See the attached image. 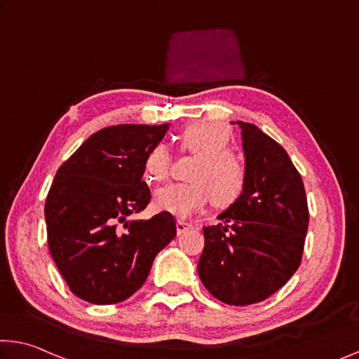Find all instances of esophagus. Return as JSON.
Masks as SVG:
<instances>
[{
  "label": "esophagus",
  "mask_w": 359,
  "mask_h": 359,
  "mask_svg": "<svg viewBox=\"0 0 359 359\" xmlns=\"http://www.w3.org/2000/svg\"><path fill=\"white\" fill-rule=\"evenodd\" d=\"M175 229H177V235H184L185 231H189V230L193 229V225L189 224V222L177 220V222H175Z\"/></svg>",
  "instance_id": "obj_1"
}]
</instances>
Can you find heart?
I'll list each match as a JSON object with an SVG mask.
<instances>
[{"mask_svg": "<svg viewBox=\"0 0 359 359\" xmlns=\"http://www.w3.org/2000/svg\"><path fill=\"white\" fill-rule=\"evenodd\" d=\"M231 133L222 123H193L179 134L184 151L198 158L190 170L189 184H169L155 191L153 206L159 212L175 217H190L210 200L215 208H229L246 187V166L241 158L226 150ZM170 153L164 144H158L147 153L145 174L151 180H164L169 174Z\"/></svg>", "mask_w": 359, "mask_h": 359, "instance_id": "b5f03b06", "label": "heart"}]
</instances>
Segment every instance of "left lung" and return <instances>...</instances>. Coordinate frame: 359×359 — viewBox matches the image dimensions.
Masks as SVG:
<instances>
[{
	"instance_id": "left-lung-1",
	"label": "left lung",
	"mask_w": 359,
	"mask_h": 359,
	"mask_svg": "<svg viewBox=\"0 0 359 359\" xmlns=\"http://www.w3.org/2000/svg\"><path fill=\"white\" fill-rule=\"evenodd\" d=\"M236 123L246 187L217 215L220 224L203 226L198 275L220 302L244 306L270 297L299 269L309 206L302 177L286 150L255 124Z\"/></svg>"
}]
</instances>
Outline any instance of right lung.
I'll return each mask as SVG.
<instances>
[{"label": "right lung", "instance_id": "1", "mask_svg": "<svg viewBox=\"0 0 359 359\" xmlns=\"http://www.w3.org/2000/svg\"><path fill=\"white\" fill-rule=\"evenodd\" d=\"M170 124L100 129L57 170L44 206L49 252L70 291L90 304H118L145 283L174 240L172 214L135 220L150 201L145 158Z\"/></svg>", "mask_w": 359, "mask_h": 359}]
</instances>
